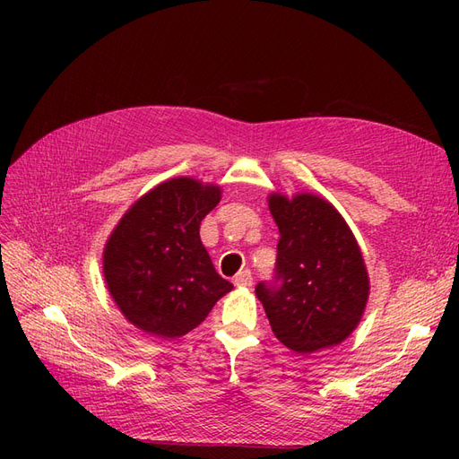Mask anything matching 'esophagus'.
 <instances>
[{
	"label": "esophagus",
	"mask_w": 459,
	"mask_h": 459,
	"mask_svg": "<svg viewBox=\"0 0 459 459\" xmlns=\"http://www.w3.org/2000/svg\"><path fill=\"white\" fill-rule=\"evenodd\" d=\"M233 283L238 285V287H243V289L251 287V285H253V275H251V272H248V270H243V272H239L238 275H235Z\"/></svg>",
	"instance_id": "1"
}]
</instances>
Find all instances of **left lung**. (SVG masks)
<instances>
[{
	"instance_id": "1",
	"label": "left lung",
	"mask_w": 459,
	"mask_h": 459,
	"mask_svg": "<svg viewBox=\"0 0 459 459\" xmlns=\"http://www.w3.org/2000/svg\"><path fill=\"white\" fill-rule=\"evenodd\" d=\"M280 228L275 280L256 285L277 341L308 356L351 337L366 312L369 275L359 245L341 212L314 193L268 195Z\"/></svg>"
}]
</instances>
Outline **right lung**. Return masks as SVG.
<instances>
[{
  "mask_svg": "<svg viewBox=\"0 0 459 459\" xmlns=\"http://www.w3.org/2000/svg\"><path fill=\"white\" fill-rule=\"evenodd\" d=\"M221 199L216 184L179 176L137 199L103 248L110 297L132 325L157 339L184 337L233 289L199 238Z\"/></svg>",
  "mask_w": 459,
  "mask_h": 459,
  "instance_id": "1",
  "label": "right lung"
}]
</instances>
